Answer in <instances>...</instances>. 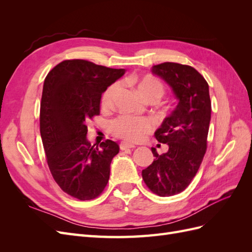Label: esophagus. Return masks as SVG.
Here are the masks:
<instances>
[{
    "instance_id": "obj_1",
    "label": "esophagus",
    "mask_w": 252,
    "mask_h": 252,
    "mask_svg": "<svg viewBox=\"0 0 252 252\" xmlns=\"http://www.w3.org/2000/svg\"><path fill=\"white\" fill-rule=\"evenodd\" d=\"M135 146L133 144H130V143H127V142H122L120 144V149L121 150H126V149H131V148H134Z\"/></svg>"
}]
</instances>
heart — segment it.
Segmentation results:
<instances>
[{"label":"heart","mask_w":252,"mask_h":252,"mask_svg":"<svg viewBox=\"0 0 252 252\" xmlns=\"http://www.w3.org/2000/svg\"><path fill=\"white\" fill-rule=\"evenodd\" d=\"M128 81L135 84L139 94L145 101L157 102L164 95V84L159 80L150 77V75H146V77L141 79L130 77L128 78ZM119 91V83H112L105 89L101 97V105L104 109H109L112 107ZM110 130L111 133L119 139L136 142L140 141L145 134L151 130V124L147 119L144 118L120 116L110 123Z\"/></svg>","instance_id":"heart-1"}]
</instances>
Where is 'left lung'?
I'll use <instances>...</instances> for the list:
<instances>
[{"label": "left lung", "instance_id": "obj_1", "mask_svg": "<svg viewBox=\"0 0 252 252\" xmlns=\"http://www.w3.org/2000/svg\"><path fill=\"white\" fill-rule=\"evenodd\" d=\"M152 73L171 86L179 104L166 118L156 139L168 145V151L158 155L142 171L146 186L159 196H170L185 190L199 170L207 150L211 118L208 83L189 65L165 62L152 67Z\"/></svg>", "mask_w": 252, "mask_h": 252}]
</instances>
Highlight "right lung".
<instances>
[{
	"instance_id": "1",
	"label": "right lung",
	"mask_w": 252,
	"mask_h": 252,
	"mask_svg": "<svg viewBox=\"0 0 252 252\" xmlns=\"http://www.w3.org/2000/svg\"><path fill=\"white\" fill-rule=\"evenodd\" d=\"M125 73L86 60H65L45 78L40 131L53 180L80 201L94 200L107 185L119 145L106 140L94 147L87 124L100 114L102 94Z\"/></svg>"
}]
</instances>
